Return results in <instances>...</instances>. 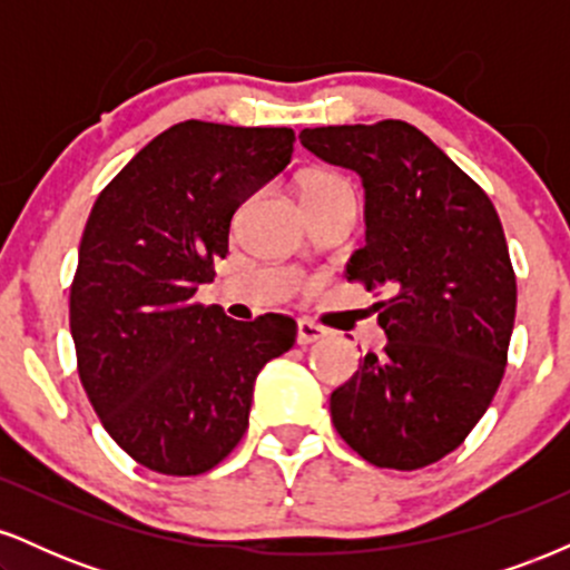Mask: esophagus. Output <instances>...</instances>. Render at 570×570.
Segmentation results:
<instances>
[{
	"instance_id": "34e87169",
	"label": "esophagus",
	"mask_w": 570,
	"mask_h": 570,
	"mask_svg": "<svg viewBox=\"0 0 570 570\" xmlns=\"http://www.w3.org/2000/svg\"><path fill=\"white\" fill-rule=\"evenodd\" d=\"M324 337H326V330H322L318 324L307 322V318H299L297 322V343L299 345H313Z\"/></svg>"
}]
</instances>
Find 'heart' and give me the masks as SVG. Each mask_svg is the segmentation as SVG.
<instances>
[{
    "label": "heart",
    "mask_w": 570,
    "mask_h": 570,
    "mask_svg": "<svg viewBox=\"0 0 570 570\" xmlns=\"http://www.w3.org/2000/svg\"><path fill=\"white\" fill-rule=\"evenodd\" d=\"M340 187H351L348 179L332 171H305L299 174L297 179V193H299V200H303V206L305 203H313L324 198V195L335 193Z\"/></svg>",
    "instance_id": "1"
}]
</instances>
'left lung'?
Masks as SVG:
<instances>
[{
	"label": "left lung",
	"mask_w": 570,
	"mask_h": 570,
	"mask_svg": "<svg viewBox=\"0 0 570 570\" xmlns=\"http://www.w3.org/2000/svg\"><path fill=\"white\" fill-rule=\"evenodd\" d=\"M299 141L364 187V246L345 276L370 292L389 343L332 391L337 434L381 469L429 466L466 440L507 367L517 284L499 214L402 120L305 128Z\"/></svg>",
	"instance_id": "8db88e82"
}]
</instances>
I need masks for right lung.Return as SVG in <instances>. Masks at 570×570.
Returning <instances> with one entry per match:
<instances>
[{
  "label": "right lung",
  "instance_id": "1",
  "mask_svg": "<svg viewBox=\"0 0 570 570\" xmlns=\"http://www.w3.org/2000/svg\"><path fill=\"white\" fill-rule=\"evenodd\" d=\"M292 128L187 120L98 195L69 297L80 381L104 429L153 472L214 469L248 426L254 381L294 345L281 313L233 322L195 303L244 200L289 166Z\"/></svg>",
  "mask_w": 570,
  "mask_h": 570
}]
</instances>
